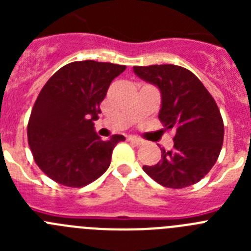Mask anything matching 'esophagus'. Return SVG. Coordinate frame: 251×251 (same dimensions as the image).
<instances>
[{
  "mask_svg": "<svg viewBox=\"0 0 251 251\" xmlns=\"http://www.w3.org/2000/svg\"><path fill=\"white\" fill-rule=\"evenodd\" d=\"M128 141L130 142V143H133V145H136V146H139L143 143V139L138 138V137H134V136H129L128 137Z\"/></svg>",
  "mask_w": 251,
  "mask_h": 251,
  "instance_id": "obj_1",
  "label": "esophagus"
}]
</instances>
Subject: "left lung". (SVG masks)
Instances as JSON below:
<instances>
[{
    "label": "left lung",
    "instance_id": "left-lung-1",
    "mask_svg": "<svg viewBox=\"0 0 251 251\" xmlns=\"http://www.w3.org/2000/svg\"><path fill=\"white\" fill-rule=\"evenodd\" d=\"M141 79L154 84L162 95L158 118L174 130V148L161 150V161L143 166L146 174L168 188L199 182L216 163L224 142V122L212 95L200 79L182 66H134Z\"/></svg>",
    "mask_w": 251,
    "mask_h": 251
}]
</instances>
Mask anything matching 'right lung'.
Segmentation results:
<instances>
[{"instance_id":"add662e5","label":"right lung","mask_w":251,"mask_h":251,"mask_svg":"<svg viewBox=\"0 0 251 251\" xmlns=\"http://www.w3.org/2000/svg\"><path fill=\"white\" fill-rule=\"evenodd\" d=\"M126 65L74 61L59 69L44 85L27 124L35 162L52 181L83 187L108 170L112 153L124 136L103 141L94 130L100 103Z\"/></svg>"}]
</instances>
